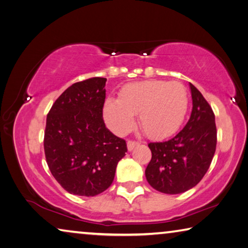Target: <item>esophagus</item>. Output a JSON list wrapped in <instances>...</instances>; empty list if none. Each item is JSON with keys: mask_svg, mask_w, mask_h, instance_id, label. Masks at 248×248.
<instances>
[{"mask_svg": "<svg viewBox=\"0 0 248 248\" xmlns=\"http://www.w3.org/2000/svg\"><path fill=\"white\" fill-rule=\"evenodd\" d=\"M140 145V141H137V140H128L127 141V148H128V150L131 151V150H133L134 148H135L136 146H138Z\"/></svg>", "mask_w": 248, "mask_h": 248, "instance_id": "esophagus-1", "label": "esophagus"}]
</instances>
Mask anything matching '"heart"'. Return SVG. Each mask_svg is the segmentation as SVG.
Returning <instances> with one entry per match:
<instances>
[{
  "mask_svg": "<svg viewBox=\"0 0 248 248\" xmlns=\"http://www.w3.org/2000/svg\"><path fill=\"white\" fill-rule=\"evenodd\" d=\"M188 108V94L179 81L144 80L123 87L119 99L108 98L104 119L113 132L124 134L134 125L138 114L140 125L149 137H164L174 133Z\"/></svg>",
  "mask_w": 248,
  "mask_h": 248,
  "instance_id": "heart-1",
  "label": "heart"
}]
</instances>
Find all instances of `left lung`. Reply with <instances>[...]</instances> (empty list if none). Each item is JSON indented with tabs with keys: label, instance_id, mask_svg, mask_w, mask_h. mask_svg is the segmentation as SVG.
I'll list each match as a JSON object with an SVG mask.
<instances>
[{
	"label": "left lung",
	"instance_id": "8db88e82",
	"mask_svg": "<svg viewBox=\"0 0 248 248\" xmlns=\"http://www.w3.org/2000/svg\"><path fill=\"white\" fill-rule=\"evenodd\" d=\"M193 110L183 129L171 140L149 142L151 160L146 168L150 186L164 194H181L196 186L209 169L217 146L215 113L189 82Z\"/></svg>",
	"mask_w": 248,
	"mask_h": 248
}]
</instances>
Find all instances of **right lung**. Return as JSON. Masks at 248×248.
<instances>
[{"instance_id": "obj_1", "label": "right lung", "mask_w": 248, "mask_h": 248, "mask_svg": "<svg viewBox=\"0 0 248 248\" xmlns=\"http://www.w3.org/2000/svg\"><path fill=\"white\" fill-rule=\"evenodd\" d=\"M107 78L75 82L55 100L46 115L43 138L52 175L69 194L95 196L110 187L126 141L103 121Z\"/></svg>"}]
</instances>
